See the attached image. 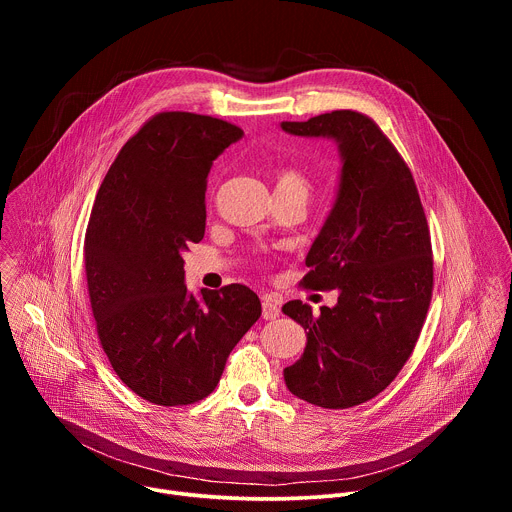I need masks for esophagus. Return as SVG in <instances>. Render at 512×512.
Listing matches in <instances>:
<instances>
[{
    "instance_id": "34e87169",
    "label": "esophagus",
    "mask_w": 512,
    "mask_h": 512,
    "mask_svg": "<svg viewBox=\"0 0 512 512\" xmlns=\"http://www.w3.org/2000/svg\"><path fill=\"white\" fill-rule=\"evenodd\" d=\"M281 310L277 306V302H273L271 298H263V320H275L279 318Z\"/></svg>"
}]
</instances>
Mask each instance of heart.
<instances>
[{
	"mask_svg": "<svg viewBox=\"0 0 512 512\" xmlns=\"http://www.w3.org/2000/svg\"><path fill=\"white\" fill-rule=\"evenodd\" d=\"M277 188H285V190H296V192H304L308 194L312 188V180L310 176L298 168V166H285L279 176H277Z\"/></svg>",
	"mask_w": 512,
	"mask_h": 512,
	"instance_id": "b5f03b06",
	"label": "heart"
}]
</instances>
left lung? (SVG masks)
I'll use <instances>...</instances> for the list:
<instances>
[{"instance_id":"8db88e82","label":"left lung","mask_w":512,"mask_h":512,"mask_svg":"<svg viewBox=\"0 0 512 512\" xmlns=\"http://www.w3.org/2000/svg\"><path fill=\"white\" fill-rule=\"evenodd\" d=\"M281 127L336 139L344 160L336 204L300 281L338 289V304L318 316L302 300L283 306L308 330L302 358L283 377L312 405L348 409L385 391L415 348L433 291L429 225L409 166L369 115L340 109Z\"/></svg>"}]
</instances>
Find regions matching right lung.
<instances>
[{
	"label": "right lung",
	"instance_id": "1",
	"mask_svg": "<svg viewBox=\"0 0 512 512\" xmlns=\"http://www.w3.org/2000/svg\"><path fill=\"white\" fill-rule=\"evenodd\" d=\"M243 129L210 115L162 111L111 164L85 235V273L101 346L141 399L180 407L208 397L227 358L259 320L253 289L184 285L182 253L206 227L212 160Z\"/></svg>",
	"mask_w": 512,
	"mask_h": 512
}]
</instances>
